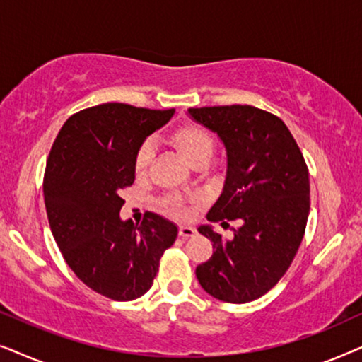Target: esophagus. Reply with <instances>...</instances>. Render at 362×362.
<instances>
[{"label":"esophagus","instance_id":"obj_1","mask_svg":"<svg viewBox=\"0 0 362 362\" xmlns=\"http://www.w3.org/2000/svg\"><path fill=\"white\" fill-rule=\"evenodd\" d=\"M196 235V229L191 226H180V237L182 239H189V237Z\"/></svg>","mask_w":362,"mask_h":362}]
</instances>
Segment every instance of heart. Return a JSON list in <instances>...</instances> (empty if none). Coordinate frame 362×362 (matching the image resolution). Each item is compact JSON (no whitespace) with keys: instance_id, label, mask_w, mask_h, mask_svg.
<instances>
[{"instance_id":"1","label":"heart","mask_w":362,"mask_h":362,"mask_svg":"<svg viewBox=\"0 0 362 362\" xmlns=\"http://www.w3.org/2000/svg\"><path fill=\"white\" fill-rule=\"evenodd\" d=\"M170 138L173 145L181 151V155L185 156L192 166L206 165V163L211 160L216 148V140L214 136H212V133L207 130V128L197 125V123H186V125H181L171 133ZM153 156H155V150H153V145L150 141L143 143V145L138 148L135 156L136 177L141 180V177H145L148 175ZM165 206L171 212H181L180 201L175 199V197L166 199Z\"/></svg>"}]
</instances>
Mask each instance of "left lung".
Listing matches in <instances>:
<instances>
[{
  "label": "left lung",
  "instance_id": "8db88e82",
  "mask_svg": "<svg viewBox=\"0 0 362 362\" xmlns=\"http://www.w3.org/2000/svg\"><path fill=\"white\" fill-rule=\"evenodd\" d=\"M226 148V180L207 221H240L232 239L212 226L199 234L214 252L197 265L202 288L227 303L260 298L288 270L310 214V177L295 138L284 122L252 105L187 110Z\"/></svg>",
  "mask_w": 362,
  "mask_h": 362
}]
</instances>
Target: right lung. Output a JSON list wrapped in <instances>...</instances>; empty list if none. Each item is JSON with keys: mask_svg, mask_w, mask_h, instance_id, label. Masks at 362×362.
<instances>
[{"mask_svg": "<svg viewBox=\"0 0 362 362\" xmlns=\"http://www.w3.org/2000/svg\"><path fill=\"white\" fill-rule=\"evenodd\" d=\"M173 115L175 108L102 103L69 118L49 153L44 202L54 239L74 274L112 300L145 295L177 237L176 224L155 212L141 226L120 217L138 148Z\"/></svg>", "mask_w": 362, "mask_h": 362, "instance_id": "right-lung-1", "label": "right lung"}]
</instances>
